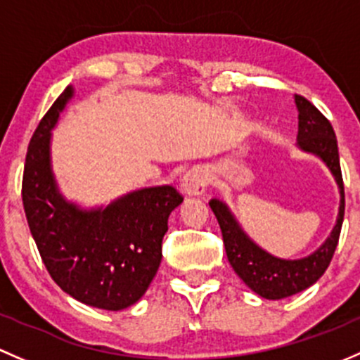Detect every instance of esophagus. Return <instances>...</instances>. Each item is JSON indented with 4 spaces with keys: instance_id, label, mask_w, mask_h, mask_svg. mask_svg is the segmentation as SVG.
Here are the masks:
<instances>
[{
    "instance_id": "obj_1",
    "label": "esophagus",
    "mask_w": 360,
    "mask_h": 360,
    "mask_svg": "<svg viewBox=\"0 0 360 360\" xmlns=\"http://www.w3.org/2000/svg\"><path fill=\"white\" fill-rule=\"evenodd\" d=\"M207 172L202 168H192L191 172L185 173L181 180V188L187 195H201L205 194L207 187Z\"/></svg>"
}]
</instances>
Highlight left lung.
<instances>
[{
  "label": "left lung",
  "mask_w": 360,
  "mask_h": 360,
  "mask_svg": "<svg viewBox=\"0 0 360 360\" xmlns=\"http://www.w3.org/2000/svg\"><path fill=\"white\" fill-rule=\"evenodd\" d=\"M295 102L296 109H298V139H296L298 147L305 153L319 155L326 162L338 184L340 195H342L336 225L326 243L312 255L300 258V260H283V258L272 257L244 234L225 202L218 201V199L210 201L211 210L221 229L225 251H227V258L232 269L246 283L248 288H251L257 295L266 300L288 298V296L307 290L321 279V276L331 263L336 246H338L343 214H345V188H343L335 129L322 116L321 110L305 97L295 95Z\"/></svg>",
  "instance_id": "left-lung-1"
}]
</instances>
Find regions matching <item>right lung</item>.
I'll use <instances>...</instances> for the list:
<instances>
[{"mask_svg": "<svg viewBox=\"0 0 360 360\" xmlns=\"http://www.w3.org/2000/svg\"><path fill=\"white\" fill-rule=\"evenodd\" d=\"M70 97L69 86L29 142L22 202L51 279L84 305L123 310L139 302L153 283L168 217L184 198L172 185H161L129 192L95 210L65 201L51 172L50 139Z\"/></svg>", "mask_w": 360, "mask_h": 360, "instance_id": "right-lung-1", "label": "right lung"}]
</instances>
